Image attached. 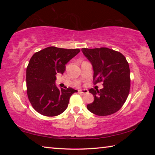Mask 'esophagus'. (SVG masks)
<instances>
[{"mask_svg":"<svg viewBox=\"0 0 155 155\" xmlns=\"http://www.w3.org/2000/svg\"><path fill=\"white\" fill-rule=\"evenodd\" d=\"M80 93H81V94H87L89 91H88V90H80L79 91Z\"/></svg>","mask_w":155,"mask_h":155,"instance_id":"esophagus-1","label":"esophagus"}]
</instances>
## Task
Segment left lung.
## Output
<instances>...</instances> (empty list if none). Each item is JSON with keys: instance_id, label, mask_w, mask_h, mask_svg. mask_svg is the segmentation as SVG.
I'll return each instance as SVG.
<instances>
[{"instance_id": "left-lung-1", "label": "left lung", "mask_w": 155, "mask_h": 155, "mask_svg": "<svg viewBox=\"0 0 155 155\" xmlns=\"http://www.w3.org/2000/svg\"><path fill=\"white\" fill-rule=\"evenodd\" d=\"M91 62L94 70V84L103 82V88L90 89L94 101L87 109L94 114L105 116L121 109L127 101L130 87V69L125 57L120 52L105 47L81 49Z\"/></svg>"}]
</instances>
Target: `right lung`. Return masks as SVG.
Masks as SVG:
<instances>
[{
    "mask_svg": "<svg viewBox=\"0 0 155 155\" xmlns=\"http://www.w3.org/2000/svg\"><path fill=\"white\" fill-rule=\"evenodd\" d=\"M80 50L50 46L35 52L27 68V96L37 112L52 117L62 114L68 107L70 96L77 90H61L55 85L56 75L63 74L65 64Z\"/></svg>",
    "mask_w": 155,
    "mask_h": 155,
    "instance_id": "obj_1",
    "label": "right lung"
}]
</instances>
